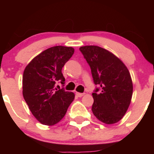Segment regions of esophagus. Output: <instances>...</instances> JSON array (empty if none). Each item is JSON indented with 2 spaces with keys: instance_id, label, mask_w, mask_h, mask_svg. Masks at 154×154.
Instances as JSON below:
<instances>
[{
  "instance_id": "1",
  "label": "esophagus",
  "mask_w": 154,
  "mask_h": 154,
  "mask_svg": "<svg viewBox=\"0 0 154 154\" xmlns=\"http://www.w3.org/2000/svg\"><path fill=\"white\" fill-rule=\"evenodd\" d=\"M76 95H77V97H82L83 95H85V93H76Z\"/></svg>"
}]
</instances>
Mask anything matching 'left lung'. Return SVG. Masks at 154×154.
<instances>
[{"label":"left lung","instance_id":"1","mask_svg":"<svg viewBox=\"0 0 154 154\" xmlns=\"http://www.w3.org/2000/svg\"><path fill=\"white\" fill-rule=\"evenodd\" d=\"M91 69L96 88L92 111L98 120L106 125L120 121L131 102L132 81L125 63L109 51L96 45L79 48Z\"/></svg>","mask_w":154,"mask_h":154}]
</instances>
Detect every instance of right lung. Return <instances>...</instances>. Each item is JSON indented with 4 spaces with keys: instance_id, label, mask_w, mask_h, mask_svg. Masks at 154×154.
I'll return each mask as SVG.
<instances>
[{
    "instance_id": "1",
    "label": "right lung",
    "mask_w": 154,
    "mask_h": 154,
    "mask_svg": "<svg viewBox=\"0 0 154 154\" xmlns=\"http://www.w3.org/2000/svg\"><path fill=\"white\" fill-rule=\"evenodd\" d=\"M75 52L72 47H51L40 53L25 67L22 93L32 114L45 125L52 126L63 119L75 99L72 92L56 88L65 78L61 69Z\"/></svg>"
}]
</instances>
